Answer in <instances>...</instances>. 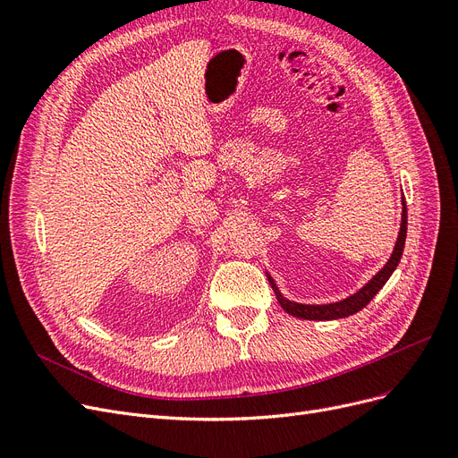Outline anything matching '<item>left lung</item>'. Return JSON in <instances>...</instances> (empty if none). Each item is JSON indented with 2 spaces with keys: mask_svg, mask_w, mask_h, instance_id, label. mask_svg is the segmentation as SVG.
I'll list each match as a JSON object with an SVG mask.
<instances>
[{
  "mask_svg": "<svg viewBox=\"0 0 458 458\" xmlns=\"http://www.w3.org/2000/svg\"><path fill=\"white\" fill-rule=\"evenodd\" d=\"M405 237H407V206L403 202V214H401L399 237H397V242H395V248H394V254H392L390 259H387L384 269H380L377 275H374L370 283H367L361 290H359L357 294L345 298L342 301H336V303H328V306H303V303L290 301V300L283 298V294L279 293V288L275 286V283H273L269 275H267V279H269V283L275 290V296H276V300H279L281 308L290 315L300 317V318H311V321H330V318L350 317L357 311H361L367 306V303H370V300L378 294V290L387 283V279H390L392 273L397 267L401 256H403Z\"/></svg>",
  "mask_w": 458,
  "mask_h": 458,
  "instance_id": "left-lung-1",
  "label": "left lung"
}]
</instances>
